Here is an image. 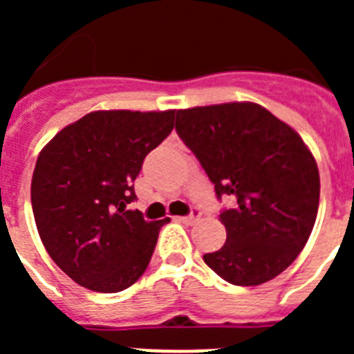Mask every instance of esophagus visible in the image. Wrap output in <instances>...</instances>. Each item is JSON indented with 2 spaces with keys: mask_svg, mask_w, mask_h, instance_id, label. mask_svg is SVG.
I'll return each mask as SVG.
<instances>
[{
  "mask_svg": "<svg viewBox=\"0 0 354 354\" xmlns=\"http://www.w3.org/2000/svg\"><path fill=\"white\" fill-rule=\"evenodd\" d=\"M200 218V211L198 209H193L192 214H187V216H179V218H175L177 221H183V223H187V225H192L195 223L196 220Z\"/></svg>",
  "mask_w": 354,
  "mask_h": 354,
  "instance_id": "1",
  "label": "esophagus"
}]
</instances>
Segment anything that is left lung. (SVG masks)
<instances>
[{
    "mask_svg": "<svg viewBox=\"0 0 354 354\" xmlns=\"http://www.w3.org/2000/svg\"><path fill=\"white\" fill-rule=\"evenodd\" d=\"M175 131L192 150L223 209L227 241L205 264L234 286H259L287 270L310 237L319 170L292 127L255 102L179 109Z\"/></svg>",
    "mask_w": 354,
    "mask_h": 354,
    "instance_id": "obj_1",
    "label": "left lung"
}]
</instances>
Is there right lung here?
Returning a JSON list of instances; mask_svg holds the SVG:
<instances>
[{
	"instance_id": "1",
	"label": "right lung",
	"mask_w": 354,
	"mask_h": 354,
	"mask_svg": "<svg viewBox=\"0 0 354 354\" xmlns=\"http://www.w3.org/2000/svg\"><path fill=\"white\" fill-rule=\"evenodd\" d=\"M168 111H92L44 147L31 207L49 257L95 292H120L149 266L167 220L145 221L127 205L143 159L174 129Z\"/></svg>"
}]
</instances>
